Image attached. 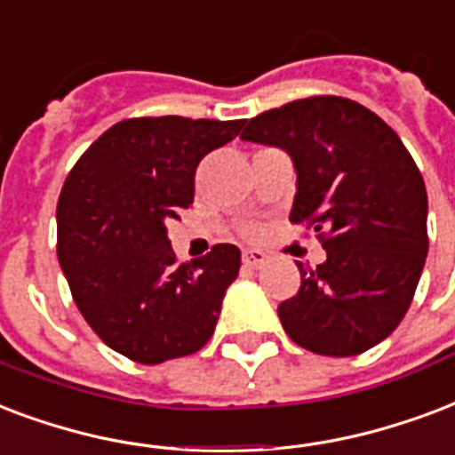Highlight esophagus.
<instances>
[{
  "label": "esophagus",
  "mask_w": 455,
  "mask_h": 455,
  "mask_svg": "<svg viewBox=\"0 0 455 455\" xmlns=\"http://www.w3.org/2000/svg\"><path fill=\"white\" fill-rule=\"evenodd\" d=\"M267 262V252L262 251H243V265L252 267V269H258Z\"/></svg>",
  "instance_id": "obj_1"
}]
</instances>
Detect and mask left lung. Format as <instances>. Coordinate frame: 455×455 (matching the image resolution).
<instances>
[{
    "label": "left lung",
    "mask_w": 455,
    "mask_h": 455,
    "mask_svg": "<svg viewBox=\"0 0 455 455\" xmlns=\"http://www.w3.org/2000/svg\"><path fill=\"white\" fill-rule=\"evenodd\" d=\"M243 140L282 148L298 173L293 224L317 231L327 259L300 269L279 305L305 351L348 358L384 341L411 307L427 258V190L394 128L336 95L296 100L245 121Z\"/></svg>",
    "instance_id": "1"
}]
</instances>
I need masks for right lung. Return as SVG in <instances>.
I'll return each instance as SVG.
<instances>
[{"label": "right lung", "instance_id": "add662e5", "mask_svg": "<svg viewBox=\"0 0 455 455\" xmlns=\"http://www.w3.org/2000/svg\"><path fill=\"white\" fill-rule=\"evenodd\" d=\"M241 128V119L119 121L66 176L57 204L59 265L92 331L133 363L193 355L214 334L241 251L220 243L181 265L166 221L193 203L200 159Z\"/></svg>", "mask_w": 455, "mask_h": 455}]
</instances>
